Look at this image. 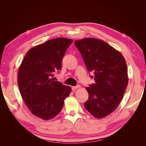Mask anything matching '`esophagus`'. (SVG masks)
Listing matches in <instances>:
<instances>
[{
	"instance_id": "esophagus-1",
	"label": "esophagus",
	"mask_w": 146,
	"mask_h": 146,
	"mask_svg": "<svg viewBox=\"0 0 146 146\" xmlns=\"http://www.w3.org/2000/svg\"><path fill=\"white\" fill-rule=\"evenodd\" d=\"M81 86L80 85H77V86H72V90H76V89H78V88H80Z\"/></svg>"
}]
</instances>
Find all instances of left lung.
<instances>
[{"mask_svg": "<svg viewBox=\"0 0 146 146\" xmlns=\"http://www.w3.org/2000/svg\"><path fill=\"white\" fill-rule=\"evenodd\" d=\"M94 83L86 87L89 99L85 108L101 119L113 113L121 102L128 85L125 60L118 50L100 39L86 38L74 42Z\"/></svg>", "mask_w": 146, "mask_h": 146, "instance_id": "1", "label": "left lung"}]
</instances>
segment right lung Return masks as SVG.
<instances>
[{"label":"right lung","instance_id":"add662e5","mask_svg":"<svg viewBox=\"0 0 146 146\" xmlns=\"http://www.w3.org/2000/svg\"><path fill=\"white\" fill-rule=\"evenodd\" d=\"M73 40L50 39L27 52L19 68L17 85L22 98L32 113L44 120L55 117L62 110L71 88L55 81V72Z\"/></svg>","mask_w":146,"mask_h":146}]
</instances>
